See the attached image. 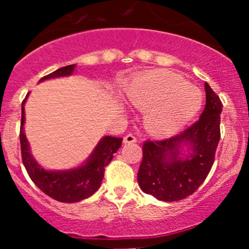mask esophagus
I'll list each match as a JSON object with an SVG mask.
<instances>
[{
  "instance_id": "34e87169",
  "label": "esophagus",
  "mask_w": 249,
  "mask_h": 249,
  "mask_svg": "<svg viewBox=\"0 0 249 249\" xmlns=\"http://www.w3.org/2000/svg\"><path fill=\"white\" fill-rule=\"evenodd\" d=\"M135 142H137V138H136L132 133H127V135L124 137L125 144H131V143H135Z\"/></svg>"
}]
</instances>
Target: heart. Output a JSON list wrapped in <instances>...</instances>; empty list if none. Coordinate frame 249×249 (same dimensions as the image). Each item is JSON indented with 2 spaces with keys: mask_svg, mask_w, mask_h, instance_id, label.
Instances as JSON below:
<instances>
[{
  "mask_svg": "<svg viewBox=\"0 0 249 249\" xmlns=\"http://www.w3.org/2000/svg\"><path fill=\"white\" fill-rule=\"evenodd\" d=\"M126 99L145 111L146 129L160 137L176 133L201 108V93L181 75L155 71L139 75L126 89Z\"/></svg>",
  "mask_w": 249,
  "mask_h": 249,
  "instance_id": "b5f03b06",
  "label": "heart"
}]
</instances>
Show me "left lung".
Returning a JSON list of instances; mask_svg holds the SVG:
<instances>
[{
	"mask_svg": "<svg viewBox=\"0 0 249 249\" xmlns=\"http://www.w3.org/2000/svg\"><path fill=\"white\" fill-rule=\"evenodd\" d=\"M204 89L206 105L197 122L169 139L144 142L138 184L157 200L173 202L190 196L204 182L214 164L221 137L222 103L207 83ZM183 145L192 151L185 160L179 157Z\"/></svg>",
	"mask_w": 249,
	"mask_h": 249,
	"instance_id": "1",
	"label": "left lung"
}]
</instances>
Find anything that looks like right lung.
<instances>
[{"instance_id": "obj_1", "label": "right lung", "mask_w": 249, "mask_h": 249, "mask_svg": "<svg viewBox=\"0 0 249 249\" xmlns=\"http://www.w3.org/2000/svg\"><path fill=\"white\" fill-rule=\"evenodd\" d=\"M75 65H68L41 78L40 81L52 78L71 75L74 71ZM28 97V94H27ZM24 98L21 106V127L20 143L21 156L27 173L33 182L41 191L49 197L65 203H73L89 197L99 189L104 178L105 168L113 158V154L122 145L123 138L105 136L98 143L97 147L84 165L72 170L48 171L37 164L29 151V144L23 133L24 124Z\"/></svg>"}]
</instances>
